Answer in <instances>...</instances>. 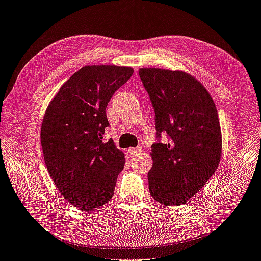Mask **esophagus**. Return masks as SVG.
<instances>
[{"label":"esophagus","mask_w":261,"mask_h":261,"mask_svg":"<svg viewBox=\"0 0 261 261\" xmlns=\"http://www.w3.org/2000/svg\"><path fill=\"white\" fill-rule=\"evenodd\" d=\"M141 151V147H137V148H129L128 149V153L132 155H135L137 153H139Z\"/></svg>","instance_id":"34e87169"}]
</instances>
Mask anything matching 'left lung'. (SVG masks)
Segmentation results:
<instances>
[{
    "mask_svg": "<svg viewBox=\"0 0 261 261\" xmlns=\"http://www.w3.org/2000/svg\"><path fill=\"white\" fill-rule=\"evenodd\" d=\"M155 112L156 135L169 141L151 146L148 173L152 198L181 206L215 174L222 153V135L215 102L203 85L183 70L139 68Z\"/></svg>",
    "mask_w": 261,
    "mask_h": 261,
    "instance_id": "8db88e82",
    "label": "left lung"
}]
</instances>
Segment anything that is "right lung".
Returning a JSON list of instances; mask_svg holds the SVG:
<instances>
[{"label": "right lung", "mask_w": 261, "mask_h": 261, "mask_svg": "<svg viewBox=\"0 0 261 261\" xmlns=\"http://www.w3.org/2000/svg\"><path fill=\"white\" fill-rule=\"evenodd\" d=\"M134 73L128 66L87 65L62 85L45 110L41 146L49 174L68 203L84 211L112 198L125 158L103 141L106 108Z\"/></svg>", "instance_id": "right-lung-1"}]
</instances>
